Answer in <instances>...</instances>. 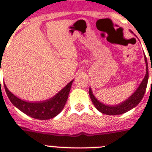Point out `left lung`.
<instances>
[{
    "label": "left lung",
    "instance_id": "obj_1",
    "mask_svg": "<svg viewBox=\"0 0 152 152\" xmlns=\"http://www.w3.org/2000/svg\"><path fill=\"white\" fill-rule=\"evenodd\" d=\"M145 61L146 62V75L145 76L144 79L142 80V82L139 85L138 89L135 91L133 94L132 95L128 100H126L121 104L116 106H107L103 103H100V101H98L96 100L95 96L93 94L91 89H89V95L91 97L92 103H94V107L97 109L98 110L101 112L102 113L107 114V115H112V116H115V115H119V114H123L126 113L127 111L130 110L132 108L137 106L140 103L142 99L144 96L145 93L146 88H147L148 80V61L146 56H145ZM152 71V69H151Z\"/></svg>",
    "mask_w": 152,
    "mask_h": 152
}]
</instances>
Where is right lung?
Instances as JSON below:
<instances>
[{
	"label": "right lung",
	"instance_id": "1",
	"mask_svg": "<svg viewBox=\"0 0 152 152\" xmlns=\"http://www.w3.org/2000/svg\"><path fill=\"white\" fill-rule=\"evenodd\" d=\"M72 82L68 83L54 97L43 102L29 103L19 99L9 91L5 84V91L10 102L20 111L36 119H49L59 114L66 103Z\"/></svg>",
	"mask_w": 152,
	"mask_h": 152
}]
</instances>
